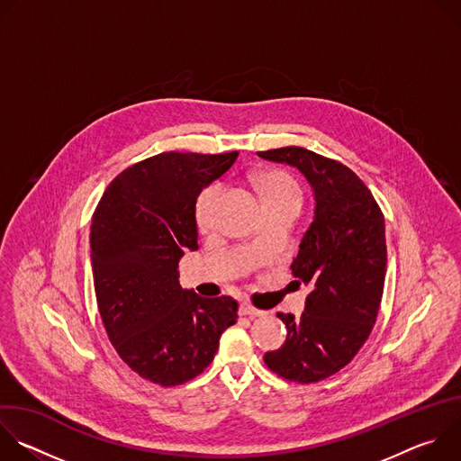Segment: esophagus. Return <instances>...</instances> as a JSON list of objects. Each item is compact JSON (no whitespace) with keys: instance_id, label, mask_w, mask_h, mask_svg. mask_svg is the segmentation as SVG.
Segmentation results:
<instances>
[{"instance_id":"34e87169","label":"esophagus","mask_w":461,"mask_h":461,"mask_svg":"<svg viewBox=\"0 0 461 461\" xmlns=\"http://www.w3.org/2000/svg\"><path fill=\"white\" fill-rule=\"evenodd\" d=\"M239 313H240V315H249V317H262V315H267L268 312L258 310V308H255V306H251V304H248V303H242L240 308H239Z\"/></svg>"}]
</instances>
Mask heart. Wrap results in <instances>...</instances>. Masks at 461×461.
Here are the masks:
<instances>
[{
    "label": "heart",
    "mask_w": 461,
    "mask_h": 461,
    "mask_svg": "<svg viewBox=\"0 0 461 461\" xmlns=\"http://www.w3.org/2000/svg\"><path fill=\"white\" fill-rule=\"evenodd\" d=\"M257 185L262 193L265 204L274 203H299L301 204V189L292 176L283 171H267L257 178ZM222 187L221 184H210L196 196L194 203V221L199 230L210 231L213 226V210Z\"/></svg>",
    "instance_id": "heart-1"
}]
</instances>
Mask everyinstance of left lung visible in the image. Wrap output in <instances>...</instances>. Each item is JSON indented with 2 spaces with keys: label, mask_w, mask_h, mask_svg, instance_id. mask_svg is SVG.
<instances>
[{
  "label": "left lung",
  "mask_w": 461,
  "mask_h": 461,
  "mask_svg": "<svg viewBox=\"0 0 461 461\" xmlns=\"http://www.w3.org/2000/svg\"><path fill=\"white\" fill-rule=\"evenodd\" d=\"M257 155L297 167L313 189V222L292 262L310 294L301 317L277 313L286 341L265 363L288 381L317 383L347 366L372 332L386 272L384 217L365 182L338 160L297 146Z\"/></svg>",
  "instance_id": "obj_1"
}]
</instances>
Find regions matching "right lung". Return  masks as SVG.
<instances>
[{
  "label": "right lung",
  "mask_w": 461,
  "mask_h": 461,
  "mask_svg": "<svg viewBox=\"0 0 461 461\" xmlns=\"http://www.w3.org/2000/svg\"><path fill=\"white\" fill-rule=\"evenodd\" d=\"M237 155H155L123 169L95 210L91 260L105 332L122 361L151 383L175 386L203 374L237 321L233 297L184 290L176 270L184 251L199 248L196 196Z\"/></svg>",
  "instance_id": "add662e5"
}]
</instances>
